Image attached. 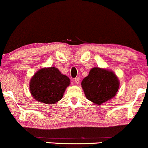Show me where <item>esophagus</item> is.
Here are the masks:
<instances>
[{
	"instance_id": "esophagus-1",
	"label": "esophagus",
	"mask_w": 148,
	"mask_h": 148,
	"mask_svg": "<svg viewBox=\"0 0 148 148\" xmlns=\"http://www.w3.org/2000/svg\"><path fill=\"white\" fill-rule=\"evenodd\" d=\"M74 82H76V84H78L79 82H80V77H77L74 79Z\"/></svg>"
}]
</instances>
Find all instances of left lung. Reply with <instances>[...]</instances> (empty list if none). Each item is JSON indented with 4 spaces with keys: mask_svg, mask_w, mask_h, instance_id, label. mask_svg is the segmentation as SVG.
I'll list each match as a JSON object with an SVG mask.
<instances>
[{
    "mask_svg": "<svg viewBox=\"0 0 148 148\" xmlns=\"http://www.w3.org/2000/svg\"><path fill=\"white\" fill-rule=\"evenodd\" d=\"M120 82L112 71L98 67L90 70L82 81V87L88 100L100 105L113 98L118 92Z\"/></svg>",
    "mask_w": 148,
    "mask_h": 148,
    "instance_id": "8db88e82",
    "label": "left lung"
}]
</instances>
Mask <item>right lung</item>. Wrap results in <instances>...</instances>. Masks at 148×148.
<instances>
[{
  "mask_svg": "<svg viewBox=\"0 0 148 148\" xmlns=\"http://www.w3.org/2000/svg\"><path fill=\"white\" fill-rule=\"evenodd\" d=\"M70 80L55 67L42 68L30 82V92L39 102L53 104L62 98Z\"/></svg>",
  "mask_w": 148,
  "mask_h": 148,
  "instance_id": "obj_1",
  "label": "right lung"
}]
</instances>
